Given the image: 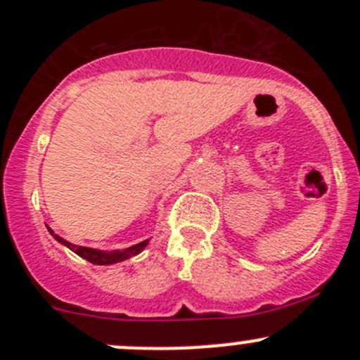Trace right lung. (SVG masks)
<instances>
[{"label": "right lung", "instance_id": "1", "mask_svg": "<svg viewBox=\"0 0 360 360\" xmlns=\"http://www.w3.org/2000/svg\"><path fill=\"white\" fill-rule=\"evenodd\" d=\"M49 228V226H46ZM50 235H52L53 238H56L59 244L66 245L68 249H71L72 252L78 254L79 257H83V259L90 261L92 264H101V266H104V264H115V263H122V261L129 259V257L132 256H137L139 252H143V249L146 248L148 244H150V240H144V242H139V244L132 245V248H127V249H122V250H101V249H92V248H83V245H75L71 244V242L64 240L63 237H59L57 233H53L52 230L49 228Z\"/></svg>", "mask_w": 360, "mask_h": 360}]
</instances>
